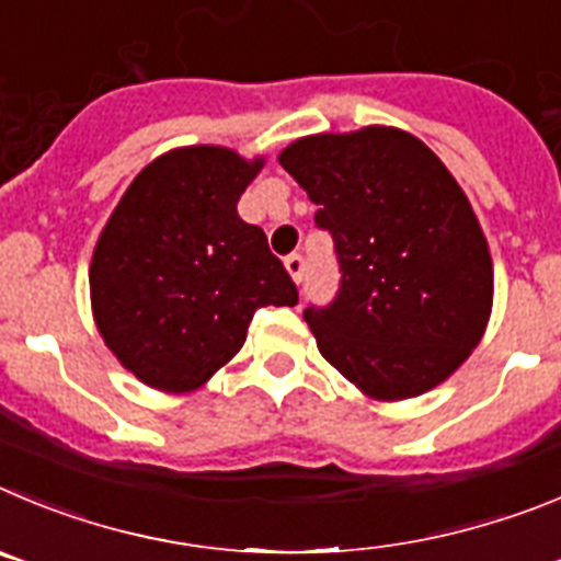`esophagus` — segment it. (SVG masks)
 Instances as JSON below:
<instances>
[{"label":"esophagus","instance_id":"obj_1","mask_svg":"<svg viewBox=\"0 0 561 561\" xmlns=\"http://www.w3.org/2000/svg\"><path fill=\"white\" fill-rule=\"evenodd\" d=\"M285 268H287V274H290V279L299 285V282L305 279V256L301 254L285 256Z\"/></svg>","mask_w":561,"mask_h":561}]
</instances>
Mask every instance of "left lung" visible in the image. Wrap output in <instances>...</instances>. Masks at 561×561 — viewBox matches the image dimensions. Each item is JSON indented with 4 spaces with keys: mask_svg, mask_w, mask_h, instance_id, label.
<instances>
[{
    "mask_svg": "<svg viewBox=\"0 0 561 561\" xmlns=\"http://www.w3.org/2000/svg\"><path fill=\"white\" fill-rule=\"evenodd\" d=\"M279 164L335 240L341 290L307 307L318 352L368 400L431 391L492 316V256L467 195L422 139L366 125L301 136Z\"/></svg>",
    "mask_w": 561,
    "mask_h": 561,
    "instance_id": "1",
    "label": "left lung"
}]
</instances>
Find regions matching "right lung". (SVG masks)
Instances as JSON below:
<instances>
[{
    "mask_svg": "<svg viewBox=\"0 0 561 561\" xmlns=\"http://www.w3.org/2000/svg\"><path fill=\"white\" fill-rule=\"evenodd\" d=\"M262 164L220 145L168 150L130 181L100 231L94 324L145 386L195 391L243 350L260 307L299 301L265 231L237 215Z\"/></svg>",
    "mask_w": 561,
    "mask_h": 561,
    "instance_id": "right-lung-1",
    "label": "right lung"
}]
</instances>
